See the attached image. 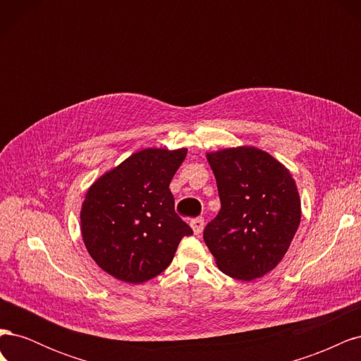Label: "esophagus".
I'll use <instances>...</instances> for the list:
<instances>
[{"label": "esophagus", "instance_id": "obj_1", "mask_svg": "<svg viewBox=\"0 0 361 361\" xmlns=\"http://www.w3.org/2000/svg\"><path fill=\"white\" fill-rule=\"evenodd\" d=\"M190 226H191V228H192L194 235H200V233L203 232V226H204L203 218H202V216H199V218H194V220H191Z\"/></svg>", "mask_w": 361, "mask_h": 361}]
</instances>
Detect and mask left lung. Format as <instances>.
Instances as JSON below:
<instances>
[{"label":"left lung","instance_id":"1","mask_svg":"<svg viewBox=\"0 0 361 361\" xmlns=\"http://www.w3.org/2000/svg\"><path fill=\"white\" fill-rule=\"evenodd\" d=\"M206 159L221 209L204 227V243L228 277H264L285 257L300 226L297 183L279 159L253 146L207 152Z\"/></svg>","mask_w":361,"mask_h":361}]
</instances>
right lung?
I'll return each mask as SVG.
<instances>
[{"mask_svg": "<svg viewBox=\"0 0 361 361\" xmlns=\"http://www.w3.org/2000/svg\"><path fill=\"white\" fill-rule=\"evenodd\" d=\"M187 149H145L104 173L81 206L84 245L120 281L145 283L166 269L191 227L174 212L169 185Z\"/></svg>", "mask_w": 361, "mask_h": 361, "instance_id": "1", "label": "right lung"}]
</instances>
